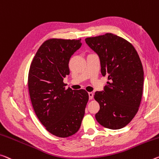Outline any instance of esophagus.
<instances>
[{"mask_svg":"<svg viewBox=\"0 0 159 159\" xmlns=\"http://www.w3.org/2000/svg\"><path fill=\"white\" fill-rule=\"evenodd\" d=\"M89 99L92 100L93 98V93H89Z\"/></svg>","mask_w":159,"mask_h":159,"instance_id":"1","label":"esophagus"}]
</instances>
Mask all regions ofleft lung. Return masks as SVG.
Wrapping results in <instances>:
<instances>
[{
    "instance_id": "obj_1",
    "label": "left lung",
    "mask_w": 159,
    "mask_h": 159,
    "mask_svg": "<svg viewBox=\"0 0 159 159\" xmlns=\"http://www.w3.org/2000/svg\"><path fill=\"white\" fill-rule=\"evenodd\" d=\"M98 54L101 74L108 75L104 91L95 93L100 105L95 119L110 129L127 125L137 114L142 100L143 70L134 46L122 37L106 33L85 39Z\"/></svg>"
}]
</instances>
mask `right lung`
<instances>
[{"label": "right lung", "mask_w": 159, "mask_h": 159, "mask_svg": "<svg viewBox=\"0 0 159 159\" xmlns=\"http://www.w3.org/2000/svg\"><path fill=\"white\" fill-rule=\"evenodd\" d=\"M80 40H46L30 66L27 85L34 112L45 129L58 137L79 131L89 101L86 90L66 89L64 83L69 74V59L81 46Z\"/></svg>", "instance_id": "add662e5"}]
</instances>
